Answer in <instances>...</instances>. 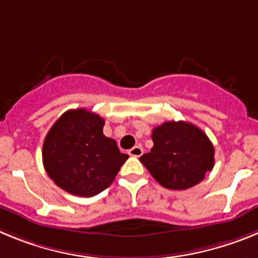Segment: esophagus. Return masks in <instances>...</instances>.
Instances as JSON below:
<instances>
[{"label": "esophagus", "instance_id": "esophagus-1", "mask_svg": "<svg viewBox=\"0 0 258 258\" xmlns=\"http://www.w3.org/2000/svg\"><path fill=\"white\" fill-rule=\"evenodd\" d=\"M142 154H143V150H142V147H141V146H134L133 149L129 150V155H131V156L140 157Z\"/></svg>", "mask_w": 258, "mask_h": 258}]
</instances>
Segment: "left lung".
Instances as JSON below:
<instances>
[{
  "label": "left lung",
  "mask_w": 258,
  "mask_h": 258,
  "mask_svg": "<svg viewBox=\"0 0 258 258\" xmlns=\"http://www.w3.org/2000/svg\"><path fill=\"white\" fill-rule=\"evenodd\" d=\"M152 141L151 151L140 160L163 187L190 188L213 168V145L202 129L190 122H164L152 131Z\"/></svg>",
  "instance_id": "left-lung-1"
}]
</instances>
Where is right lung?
Listing matches in <instances>:
<instances>
[{
  "label": "right lung",
  "mask_w": 258,
  "mask_h": 258,
  "mask_svg": "<svg viewBox=\"0 0 258 258\" xmlns=\"http://www.w3.org/2000/svg\"><path fill=\"white\" fill-rule=\"evenodd\" d=\"M104 120L84 108L70 109L54 122L42 147L46 173L58 187L90 198L112 183L126 154L103 134Z\"/></svg>",
  "instance_id": "1"
}]
</instances>
